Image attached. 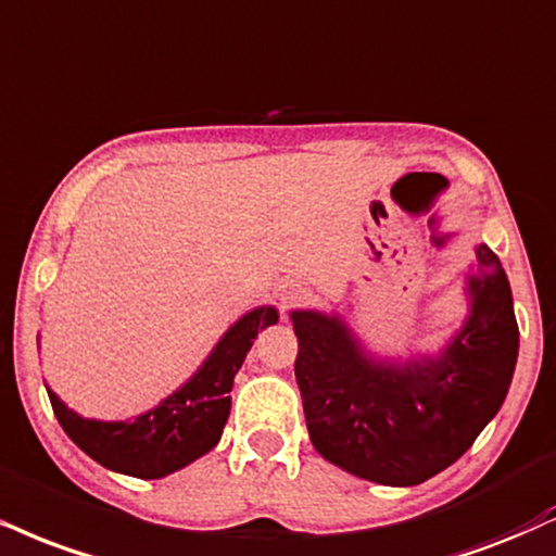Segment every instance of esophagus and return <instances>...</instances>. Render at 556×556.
Returning <instances> with one entry per match:
<instances>
[{
  "label": "esophagus",
  "instance_id": "34e87169",
  "mask_svg": "<svg viewBox=\"0 0 556 556\" xmlns=\"http://www.w3.org/2000/svg\"><path fill=\"white\" fill-rule=\"evenodd\" d=\"M295 303H300V292L298 290H285L282 292V307H292Z\"/></svg>",
  "mask_w": 556,
  "mask_h": 556
}]
</instances>
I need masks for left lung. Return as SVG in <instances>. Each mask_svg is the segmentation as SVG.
Segmentation results:
<instances>
[{"label": "left lung", "instance_id": "left-lung-1", "mask_svg": "<svg viewBox=\"0 0 556 556\" xmlns=\"http://www.w3.org/2000/svg\"><path fill=\"white\" fill-rule=\"evenodd\" d=\"M473 311L432 365L367 359L337 316L298 311L295 378L316 451L354 477L412 486L458 460L503 406L518 359L510 285L479 245Z\"/></svg>", "mask_w": 556, "mask_h": 556}]
</instances>
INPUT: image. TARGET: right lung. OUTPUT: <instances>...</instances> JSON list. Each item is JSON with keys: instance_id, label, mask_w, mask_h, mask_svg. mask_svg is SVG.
I'll return each instance as SVG.
<instances>
[{"instance_id": "add662e5", "label": "right lung", "mask_w": 556, "mask_h": 556, "mask_svg": "<svg viewBox=\"0 0 556 556\" xmlns=\"http://www.w3.org/2000/svg\"><path fill=\"white\" fill-rule=\"evenodd\" d=\"M271 324H277L274 307H256L240 318L189 383L134 422L83 419L49 391L51 409L64 432L100 466L137 479H160L217 445L230 414L232 378L258 329Z\"/></svg>"}]
</instances>
